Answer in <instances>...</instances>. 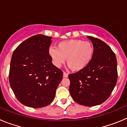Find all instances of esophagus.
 <instances>
[{
  "label": "esophagus",
  "mask_w": 127,
  "mask_h": 127,
  "mask_svg": "<svg viewBox=\"0 0 127 127\" xmlns=\"http://www.w3.org/2000/svg\"><path fill=\"white\" fill-rule=\"evenodd\" d=\"M63 76H64V77H68V73H67L65 72H64V74H63Z\"/></svg>",
  "instance_id": "esophagus-1"
}]
</instances>
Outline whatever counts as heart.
<instances>
[{"instance_id":"heart-1","label":"heart","mask_w":127,"mask_h":127,"mask_svg":"<svg viewBox=\"0 0 127 127\" xmlns=\"http://www.w3.org/2000/svg\"><path fill=\"white\" fill-rule=\"evenodd\" d=\"M94 48L92 43L80 39H69L58 44L57 48L51 47L49 54L53 64L60 67L66 62L72 70L79 71L86 68L92 60Z\"/></svg>"}]
</instances>
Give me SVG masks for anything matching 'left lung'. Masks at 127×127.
Returning a JSON list of instances; mask_svg holds the SVG:
<instances>
[{
  "instance_id": "left-lung-1",
  "label": "left lung",
  "mask_w": 127,
  "mask_h": 127,
  "mask_svg": "<svg viewBox=\"0 0 127 127\" xmlns=\"http://www.w3.org/2000/svg\"><path fill=\"white\" fill-rule=\"evenodd\" d=\"M94 53L86 68L70 74L69 92L75 102L86 106H95L109 97L118 79L115 53L107 44L92 36Z\"/></svg>"
}]
</instances>
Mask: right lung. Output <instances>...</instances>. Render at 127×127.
Returning <instances> with one entry per match:
<instances>
[{
  "mask_svg": "<svg viewBox=\"0 0 127 127\" xmlns=\"http://www.w3.org/2000/svg\"><path fill=\"white\" fill-rule=\"evenodd\" d=\"M51 37L38 34L16 48L10 64L9 80L16 97L28 107L39 108L52 102L63 78L49 54Z\"/></svg>",
  "mask_w": 127,
  "mask_h": 127,
  "instance_id": "add662e5",
  "label": "right lung"
}]
</instances>
